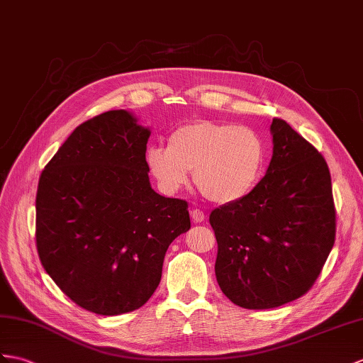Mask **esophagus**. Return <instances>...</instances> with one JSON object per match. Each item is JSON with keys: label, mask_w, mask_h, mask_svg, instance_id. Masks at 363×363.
Returning a JSON list of instances; mask_svg holds the SVG:
<instances>
[{"label": "esophagus", "mask_w": 363, "mask_h": 363, "mask_svg": "<svg viewBox=\"0 0 363 363\" xmlns=\"http://www.w3.org/2000/svg\"><path fill=\"white\" fill-rule=\"evenodd\" d=\"M191 218L194 223H203L205 222V212L201 209H192L191 211Z\"/></svg>", "instance_id": "obj_1"}]
</instances>
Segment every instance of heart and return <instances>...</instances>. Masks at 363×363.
<instances>
[{
	"mask_svg": "<svg viewBox=\"0 0 363 363\" xmlns=\"http://www.w3.org/2000/svg\"><path fill=\"white\" fill-rule=\"evenodd\" d=\"M264 141L255 129L233 123L201 120L177 128L167 147L151 146L146 163L158 186L175 192L188 180L208 200L231 203L245 197L259 182Z\"/></svg>",
	"mask_w": 363,
	"mask_h": 363,
	"instance_id": "1",
	"label": "heart"
}]
</instances>
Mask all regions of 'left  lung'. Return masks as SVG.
<instances>
[{
    "instance_id": "obj_1",
    "label": "left lung",
    "mask_w": 363,
    "mask_h": 363,
    "mask_svg": "<svg viewBox=\"0 0 363 363\" xmlns=\"http://www.w3.org/2000/svg\"><path fill=\"white\" fill-rule=\"evenodd\" d=\"M271 134L272 158L263 179L209 216L220 289L246 309L277 308L306 294L335 238L323 155L285 120L274 118Z\"/></svg>"
}]
</instances>
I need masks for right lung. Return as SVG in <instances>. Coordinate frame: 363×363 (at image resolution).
I'll return each mask as SVG.
<instances>
[{
  "mask_svg": "<svg viewBox=\"0 0 363 363\" xmlns=\"http://www.w3.org/2000/svg\"><path fill=\"white\" fill-rule=\"evenodd\" d=\"M151 132L128 111L79 125L44 166L35 238L41 264L74 303L100 315L143 306L164 254L191 228L188 201L149 183Z\"/></svg>",
  "mask_w": 363,
  "mask_h": 363,
  "instance_id": "obj_1",
  "label": "right lung"
}]
</instances>
